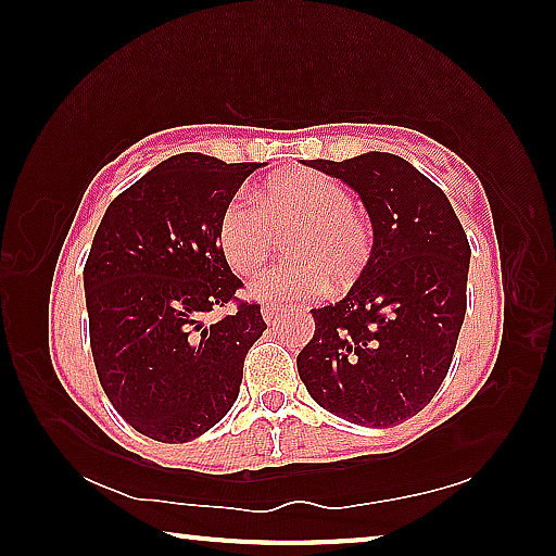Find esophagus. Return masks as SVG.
<instances>
[{
  "instance_id": "esophagus-1",
  "label": "esophagus",
  "mask_w": 556,
  "mask_h": 556,
  "mask_svg": "<svg viewBox=\"0 0 556 556\" xmlns=\"http://www.w3.org/2000/svg\"><path fill=\"white\" fill-rule=\"evenodd\" d=\"M281 312H285V308L277 306V304H265V306H262V316H265V321H267V324L277 321Z\"/></svg>"
}]
</instances>
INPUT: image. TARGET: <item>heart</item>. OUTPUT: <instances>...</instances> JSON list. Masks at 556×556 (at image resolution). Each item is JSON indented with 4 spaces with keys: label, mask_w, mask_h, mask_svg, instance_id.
<instances>
[{
    "label": "heart",
    "mask_w": 556,
    "mask_h": 556,
    "mask_svg": "<svg viewBox=\"0 0 556 556\" xmlns=\"http://www.w3.org/2000/svg\"><path fill=\"white\" fill-rule=\"evenodd\" d=\"M257 202L235 195L220 213L218 248L232 269L250 275L269 257L277 238L287 240V265L269 267L250 281L260 301H312L328 287L343 291L365 275L372 232L353 211L348 188L314 172L271 178Z\"/></svg>",
    "instance_id": "b5f03b06"
}]
</instances>
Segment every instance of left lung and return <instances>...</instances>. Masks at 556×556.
Instances as JSON below:
<instances>
[{
  "mask_svg": "<svg viewBox=\"0 0 556 556\" xmlns=\"http://www.w3.org/2000/svg\"><path fill=\"white\" fill-rule=\"evenodd\" d=\"M308 166L341 178L372 225L365 275L331 306L296 357L316 404L351 425L388 429L419 414L451 368L466 316L470 244L437 184L407 159L368 152Z\"/></svg>",
  "mask_w": 556,
  "mask_h": 556,
  "instance_id": "obj_1",
  "label": "left lung"
}]
</instances>
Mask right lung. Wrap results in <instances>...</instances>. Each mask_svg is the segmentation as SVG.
Here are the masks:
<instances>
[{
  "mask_svg": "<svg viewBox=\"0 0 556 556\" xmlns=\"http://www.w3.org/2000/svg\"><path fill=\"white\" fill-rule=\"evenodd\" d=\"M265 164L186 152L108 205L83 269L92 361L131 429L162 444L199 439L230 412L244 355L265 331L257 304L205 324L242 281L218 248V220Z\"/></svg>",
  "mask_w": 556,
  "mask_h": 556,
  "instance_id": "obj_1",
  "label": "right lung"
}]
</instances>
